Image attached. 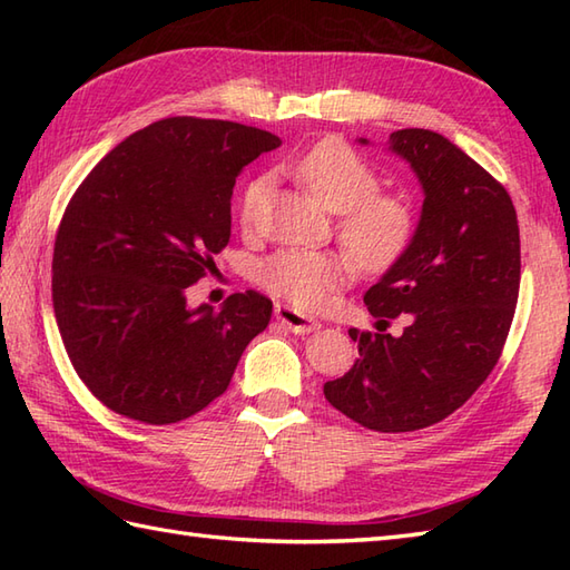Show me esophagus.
I'll return each mask as SVG.
<instances>
[{
  "label": "esophagus",
  "mask_w": 570,
  "mask_h": 570,
  "mask_svg": "<svg viewBox=\"0 0 570 570\" xmlns=\"http://www.w3.org/2000/svg\"><path fill=\"white\" fill-rule=\"evenodd\" d=\"M274 316H276L278 323L286 325L288 331L298 333V335H306V333H313V331L321 328V323L316 318H308V316H304V313H298L296 308L286 306V304H276Z\"/></svg>",
  "instance_id": "1"
}]
</instances>
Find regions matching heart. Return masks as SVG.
<instances>
[{
	"mask_svg": "<svg viewBox=\"0 0 570 570\" xmlns=\"http://www.w3.org/2000/svg\"><path fill=\"white\" fill-rule=\"evenodd\" d=\"M296 178L323 208L337 213V237L365 274H384L404 259L416 237V210L409 198L382 188V176L343 139H321L292 161ZM269 176L242 190L239 220L252 225ZM345 254L325 249H278L257 266V282L298 308L321 306L353 272Z\"/></svg>",
	"mask_w": 570,
	"mask_h": 570,
	"instance_id": "heart-1",
	"label": "heart"
}]
</instances>
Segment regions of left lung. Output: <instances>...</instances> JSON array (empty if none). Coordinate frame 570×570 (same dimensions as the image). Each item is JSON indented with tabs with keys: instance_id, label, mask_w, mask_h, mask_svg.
I'll use <instances>...</instances> for the list:
<instances>
[{
	"instance_id": "obj_1",
	"label": "left lung",
	"mask_w": 570,
	"mask_h": 570,
	"mask_svg": "<svg viewBox=\"0 0 570 570\" xmlns=\"http://www.w3.org/2000/svg\"><path fill=\"white\" fill-rule=\"evenodd\" d=\"M390 144L426 193L421 220L404 259L365 294L380 333L347 331L360 357L323 394L360 426L406 433L451 416L498 365L522 257L498 178L431 129H396ZM394 317L407 321L399 338L385 333Z\"/></svg>"
}]
</instances>
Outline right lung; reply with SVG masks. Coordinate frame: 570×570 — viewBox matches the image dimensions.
Masks as SVG:
<instances>
[{"mask_svg": "<svg viewBox=\"0 0 570 570\" xmlns=\"http://www.w3.org/2000/svg\"><path fill=\"white\" fill-rule=\"evenodd\" d=\"M282 139L227 119L166 117L135 131L72 193L53 247V311L85 386L115 414L168 426L233 380L272 318L259 292L188 308L229 242L235 178Z\"/></svg>", "mask_w": 570, "mask_h": 570, "instance_id": "add662e5", "label": "right lung"}]
</instances>
